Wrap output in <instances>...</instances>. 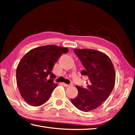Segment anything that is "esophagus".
Masks as SVG:
<instances>
[{"mask_svg": "<svg viewBox=\"0 0 135 135\" xmlns=\"http://www.w3.org/2000/svg\"><path fill=\"white\" fill-rule=\"evenodd\" d=\"M62 84H63V85L65 87H69V86H71L70 84H67L64 83H62Z\"/></svg>", "mask_w": 135, "mask_h": 135, "instance_id": "1", "label": "esophagus"}]
</instances>
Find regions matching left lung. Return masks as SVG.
Segmentation results:
<instances>
[{
  "label": "left lung",
  "instance_id": "obj_1",
  "mask_svg": "<svg viewBox=\"0 0 135 135\" xmlns=\"http://www.w3.org/2000/svg\"><path fill=\"white\" fill-rule=\"evenodd\" d=\"M85 70L81 74L88 77L87 87L76 86L79 93L71 99V103L84 112L97 108L110 95L115 84V73L113 64L103 52L90 49H74Z\"/></svg>",
  "mask_w": 135,
  "mask_h": 135
}]
</instances>
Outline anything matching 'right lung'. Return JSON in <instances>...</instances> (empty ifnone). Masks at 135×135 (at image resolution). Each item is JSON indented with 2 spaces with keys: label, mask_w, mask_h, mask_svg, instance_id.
Returning a JSON list of instances; mask_svg holds the SVG:
<instances>
[{
  "label": "right lung",
  "mask_w": 135,
  "mask_h": 135,
  "mask_svg": "<svg viewBox=\"0 0 135 135\" xmlns=\"http://www.w3.org/2000/svg\"><path fill=\"white\" fill-rule=\"evenodd\" d=\"M68 52L67 47L46 45L31 49L22 57L16 79L20 94L27 104L37 107L47 101L57 86L52 68L61 55Z\"/></svg>",
  "instance_id": "1"
}]
</instances>
